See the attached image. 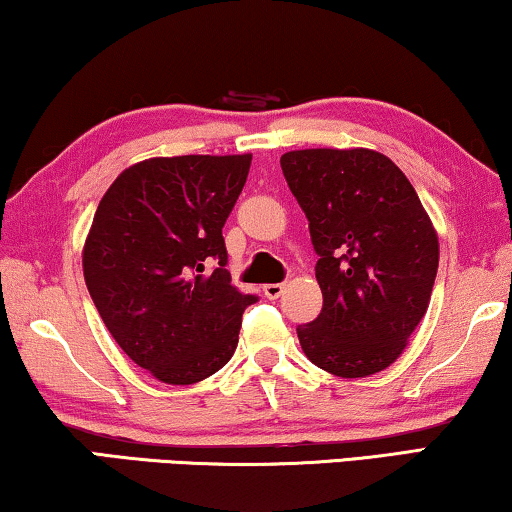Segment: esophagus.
Returning a JSON list of instances; mask_svg holds the SVG:
<instances>
[{
    "instance_id": "1",
    "label": "esophagus",
    "mask_w": 512,
    "mask_h": 512,
    "mask_svg": "<svg viewBox=\"0 0 512 512\" xmlns=\"http://www.w3.org/2000/svg\"><path fill=\"white\" fill-rule=\"evenodd\" d=\"M282 291H284V284H265L263 286L265 298H270V300H277L279 296H282Z\"/></svg>"
}]
</instances>
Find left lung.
Instances as JSON below:
<instances>
[{"instance_id":"left-lung-1","label":"left lung","mask_w":512,"mask_h":512,"mask_svg":"<svg viewBox=\"0 0 512 512\" xmlns=\"http://www.w3.org/2000/svg\"><path fill=\"white\" fill-rule=\"evenodd\" d=\"M282 172L310 221L324 296L298 326L307 359L338 377H368L403 354L429 307L438 235L408 177L370 149L284 153Z\"/></svg>"}]
</instances>
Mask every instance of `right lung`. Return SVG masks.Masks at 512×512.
Returning <instances> with one entry per match:
<instances>
[{
  "instance_id": "add662e5",
  "label": "right lung",
  "mask_w": 512,
  "mask_h": 512,
  "mask_svg": "<svg viewBox=\"0 0 512 512\" xmlns=\"http://www.w3.org/2000/svg\"><path fill=\"white\" fill-rule=\"evenodd\" d=\"M249 165L251 153L149 158L97 205L83 247L90 298L118 347L165 384L226 366L256 303L230 284L221 235Z\"/></svg>"
}]
</instances>
